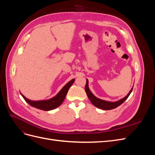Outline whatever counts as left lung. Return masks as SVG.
<instances>
[{
    "instance_id": "left-lung-1",
    "label": "left lung",
    "mask_w": 155,
    "mask_h": 155,
    "mask_svg": "<svg viewBox=\"0 0 155 155\" xmlns=\"http://www.w3.org/2000/svg\"><path fill=\"white\" fill-rule=\"evenodd\" d=\"M133 87H132V88L130 89V91L127 94V95L125 96L124 97H123L122 99H120L118 101H114V102L101 100V99H100V98H98L94 95L92 93V92L90 91V89H89V88H88V81L87 79V83H86V85L85 87V92L87 93V95L88 97L89 98V100H90L92 104L95 107L99 108V109H103V110H111V109H115V108L118 107V106L122 104L127 99V97L130 94L131 92H132V91H133Z\"/></svg>"
}]
</instances>
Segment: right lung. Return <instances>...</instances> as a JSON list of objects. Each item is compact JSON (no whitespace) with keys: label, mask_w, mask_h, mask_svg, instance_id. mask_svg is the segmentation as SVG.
I'll list each match as a JSON object with an SVG mask.
<instances>
[{"label":"right lung","mask_w":155,"mask_h":155,"mask_svg":"<svg viewBox=\"0 0 155 155\" xmlns=\"http://www.w3.org/2000/svg\"><path fill=\"white\" fill-rule=\"evenodd\" d=\"M74 81L75 79H73L71 81L68 82L66 85L61 89V91L57 94L48 100H38V101L31 100L26 98L21 92L20 93L21 96L25 99V100L31 107H35L36 109L45 110V111L51 110L56 109V108H58L62 104V103L63 102L65 97H66L67 94V92L69 90L70 87L72 86Z\"/></svg>","instance_id":"right-lung-1"}]
</instances>
